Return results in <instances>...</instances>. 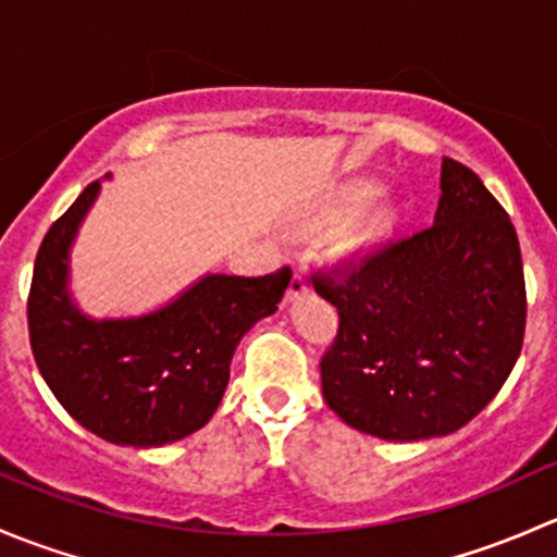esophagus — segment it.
Segmentation results:
<instances>
[{
	"label": "esophagus",
	"mask_w": 557,
	"mask_h": 557,
	"mask_svg": "<svg viewBox=\"0 0 557 557\" xmlns=\"http://www.w3.org/2000/svg\"><path fill=\"white\" fill-rule=\"evenodd\" d=\"M307 288H310V285H307V277H305V274H301V272H296L294 277H290L288 294H285V299H288V301L299 299V296L307 294Z\"/></svg>",
	"instance_id": "1"
}]
</instances>
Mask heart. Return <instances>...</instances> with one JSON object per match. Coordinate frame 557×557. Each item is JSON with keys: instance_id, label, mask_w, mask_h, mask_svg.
<instances>
[{"instance_id": "obj_1", "label": "heart", "mask_w": 557, "mask_h": 557, "mask_svg": "<svg viewBox=\"0 0 557 557\" xmlns=\"http://www.w3.org/2000/svg\"><path fill=\"white\" fill-rule=\"evenodd\" d=\"M369 196H372V185H347V188L336 196L334 207H331V215L334 218L347 215V212H352L356 207H361ZM393 221H396V218H393L391 207H377V210L369 212V215L352 228L347 245H350L352 250H369V247H377L383 239L391 237Z\"/></svg>"}]
</instances>
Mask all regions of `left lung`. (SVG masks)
I'll list each match as a JSON object with an SVG mask.
<instances>
[{
    "mask_svg": "<svg viewBox=\"0 0 557 557\" xmlns=\"http://www.w3.org/2000/svg\"><path fill=\"white\" fill-rule=\"evenodd\" d=\"M312 283L339 312L320 361L325 404L363 434H453L491 404L520 356L518 234L482 180L453 159L442 161L434 226Z\"/></svg>",
    "mask_w": 557,
    "mask_h": 557,
    "instance_id": "1",
    "label": "left lung"
}]
</instances>
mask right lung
Here are the masks:
<instances>
[{
  "label": "right lung",
  "mask_w": 557,
  "mask_h": 557,
  "mask_svg": "<svg viewBox=\"0 0 557 557\" xmlns=\"http://www.w3.org/2000/svg\"><path fill=\"white\" fill-rule=\"evenodd\" d=\"M99 183L48 228L29 290V342L42 380L91 434L123 447H161L199 431L228 385L239 339L277 310L290 283L283 267L263 277L207 274L161 310L94 320L70 288V247Z\"/></svg>",
  "instance_id": "add662e5"
}]
</instances>
